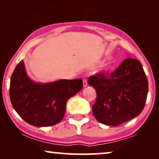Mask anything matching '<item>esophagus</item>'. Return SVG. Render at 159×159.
<instances>
[{
  "label": "esophagus",
  "instance_id": "34e87169",
  "mask_svg": "<svg viewBox=\"0 0 159 159\" xmlns=\"http://www.w3.org/2000/svg\"><path fill=\"white\" fill-rule=\"evenodd\" d=\"M88 86V82H87V80H86V79H83V87L84 88H85V87H87Z\"/></svg>",
  "mask_w": 159,
  "mask_h": 159
}]
</instances>
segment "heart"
<instances>
[{"label":"heart","mask_w":159,"mask_h":159,"mask_svg":"<svg viewBox=\"0 0 159 159\" xmlns=\"http://www.w3.org/2000/svg\"><path fill=\"white\" fill-rule=\"evenodd\" d=\"M108 58H105L103 59V61H106L107 60ZM113 70V67L111 66H106L105 68H104L103 70H102V73L104 74V75H108V73H111Z\"/></svg>","instance_id":"obj_1"}]
</instances>
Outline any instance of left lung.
Wrapping results in <instances>:
<instances>
[{
  "instance_id": "left-lung-1",
  "label": "left lung",
  "mask_w": 159,
  "mask_h": 159,
  "mask_svg": "<svg viewBox=\"0 0 159 159\" xmlns=\"http://www.w3.org/2000/svg\"><path fill=\"white\" fill-rule=\"evenodd\" d=\"M88 84L97 93L92 111L100 123L119 125L138 116L144 108L148 82L138 60L126 58L114 72L89 77Z\"/></svg>"
}]
</instances>
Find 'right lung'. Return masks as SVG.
I'll return each instance as SVG.
<instances>
[{
    "label": "right lung",
    "instance_id": "obj_1",
    "mask_svg": "<svg viewBox=\"0 0 159 159\" xmlns=\"http://www.w3.org/2000/svg\"><path fill=\"white\" fill-rule=\"evenodd\" d=\"M83 87L82 79L59 80L48 83L34 82L21 60L13 72L9 95L13 108L30 125L49 127L64 118L67 101Z\"/></svg>",
    "mask_w": 159,
    "mask_h": 159
}]
</instances>
